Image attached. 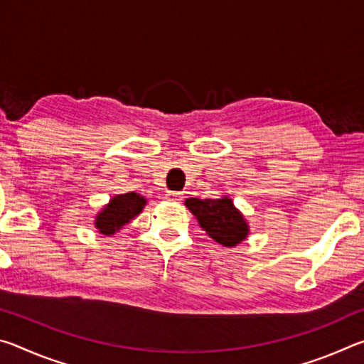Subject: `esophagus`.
I'll list each match as a JSON object with an SVG mask.
<instances>
[{"label":"esophagus","mask_w":364,"mask_h":364,"mask_svg":"<svg viewBox=\"0 0 364 364\" xmlns=\"http://www.w3.org/2000/svg\"><path fill=\"white\" fill-rule=\"evenodd\" d=\"M165 197H167V199L171 200V202H180L183 199V194L181 193H173V191H168V193L165 194Z\"/></svg>","instance_id":"esophagus-1"}]
</instances>
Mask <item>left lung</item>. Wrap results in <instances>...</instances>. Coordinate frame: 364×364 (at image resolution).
<instances>
[{
  "label": "left lung",
  "instance_id": "1",
  "mask_svg": "<svg viewBox=\"0 0 364 364\" xmlns=\"http://www.w3.org/2000/svg\"><path fill=\"white\" fill-rule=\"evenodd\" d=\"M184 205L194 215L197 223L215 242L223 247H236L249 236V223L242 212L234 205L231 197L218 199H197L189 197Z\"/></svg>",
  "mask_w": 364,
  "mask_h": 364
}]
</instances>
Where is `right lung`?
Wrapping results in <instances>:
<instances>
[{
    "label": "right lung",
    "mask_w": 364,
    "mask_h": 364,
    "mask_svg": "<svg viewBox=\"0 0 364 364\" xmlns=\"http://www.w3.org/2000/svg\"><path fill=\"white\" fill-rule=\"evenodd\" d=\"M147 200L144 196L136 193H127L114 196L100 212L96 213L95 228L104 236H112L123 226L130 223L143 212Z\"/></svg>",
    "instance_id": "obj_1"
}]
</instances>
